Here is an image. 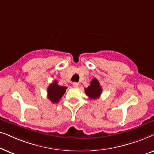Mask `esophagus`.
Segmentation results:
<instances>
[{
	"instance_id": "esophagus-1",
	"label": "esophagus",
	"mask_w": 154,
	"mask_h": 154,
	"mask_svg": "<svg viewBox=\"0 0 154 154\" xmlns=\"http://www.w3.org/2000/svg\"><path fill=\"white\" fill-rule=\"evenodd\" d=\"M73 86L74 88H78L79 86V83H76V82H74V83H73Z\"/></svg>"
}]
</instances>
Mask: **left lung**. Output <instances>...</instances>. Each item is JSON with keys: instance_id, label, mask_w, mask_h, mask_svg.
<instances>
[{"instance_id": "8db88e82", "label": "left lung", "mask_w": 154, "mask_h": 154, "mask_svg": "<svg viewBox=\"0 0 154 154\" xmlns=\"http://www.w3.org/2000/svg\"><path fill=\"white\" fill-rule=\"evenodd\" d=\"M90 84L87 88H85V93L90 100H96L100 97L102 94V87L100 86V82L96 79H92Z\"/></svg>"}]
</instances>
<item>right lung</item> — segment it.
<instances>
[{
  "label": "right lung",
  "instance_id": "1",
  "mask_svg": "<svg viewBox=\"0 0 154 154\" xmlns=\"http://www.w3.org/2000/svg\"><path fill=\"white\" fill-rule=\"evenodd\" d=\"M66 87L58 85V82L54 81L48 88V98L52 103H57L66 92Z\"/></svg>",
  "mask_w": 154,
  "mask_h": 154
}]
</instances>
